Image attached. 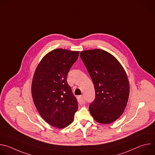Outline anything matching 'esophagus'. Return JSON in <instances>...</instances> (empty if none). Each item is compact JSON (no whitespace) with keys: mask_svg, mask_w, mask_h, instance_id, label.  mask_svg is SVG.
Wrapping results in <instances>:
<instances>
[{"mask_svg":"<svg viewBox=\"0 0 155 155\" xmlns=\"http://www.w3.org/2000/svg\"><path fill=\"white\" fill-rule=\"evenodd\" d=\"M78 102L80 104H84L85 103V99L83 96H80L78 97Z\"/></svg>","mask_w":155,"mask_h":155,"instance_id":"34e87169","label":"esophagus"}]
</instances>
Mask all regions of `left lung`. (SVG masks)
I'll list each match as a JSON object with an SVG mask.
<instances>
[{
    "label": "left lung",
    "instance_id": "1",
    "mask_svg": "<svg viewBox=\"0 0 155 155\" xmlns=\"http://www.w3.org/2000/svg\"><path fill=\"white\" fill-rule=\"evenodd\" d=\"M80 58L93 82L96 97L89 107L95 121L110 124L118 119L127 105L129 83L122 65L108 52L87 50Z\"/></svg>",
    "mask_w": 155,
    "mask_h": 155
}]
</instances>
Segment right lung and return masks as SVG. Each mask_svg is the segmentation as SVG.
Wrapping results in <instances>:
<instances>
[{
	"label": "right lung",
	"mask_w": 155,
	"mask_h": 155,
	"mask_svg": "<svg viewBox=\"0 0 155 155\" xmlns=\"http://www.w3.org/2000/svg\"><path fill=\"white\" fill-rule=\"evenodd\" d=\"M78 51L55 49L44 56L35 71L31 85L34 105L41 118L59 129L72 123L78 103L67 80Z\"/></svg>",
	"instance_id": "obj_1"
}]
</instances>
